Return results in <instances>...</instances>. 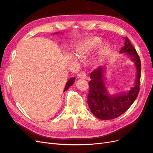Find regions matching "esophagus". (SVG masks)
Instances as JSON below:
<instances>
[{"label":"esophagus","mask_w":153,"mask_h":153,"mask_svg":"<svg viewBox=\"0 0 153 153\" xmlns=\"http://www.w3.org/2000/svg\"><path fill=\"white\" fill-rule=\"evenodd\" d=\"M86 77H87V73L85 71H81L79 74H78V78L85 79Z\"/></svg>","instance_id":"1"}]
</instances>
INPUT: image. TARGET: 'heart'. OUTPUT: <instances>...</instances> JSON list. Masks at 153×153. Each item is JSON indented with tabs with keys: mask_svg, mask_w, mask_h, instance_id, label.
Here are the masks:
<instances>
[{
	"mask_svg": "<svg viewBox=\"0 0 153 153\" xmlns=\"http://www.w3.org/2000/svg\"><path fill=\"white\" fill-rule=\"evenodd\" d=\"M102 41L100 38L92 37L88 38L80 44L77 48V52L81 57H86L87 55L93 53L94 51L100 47ZM109 46L108 45H103L100 50V55L101 57H104L109 52Z\"/></svg>",
	"mask_w": 153,
	"mask_h": 153,
	"instance_id": "heart-1",
	"label": "heart"
}]
</instances>
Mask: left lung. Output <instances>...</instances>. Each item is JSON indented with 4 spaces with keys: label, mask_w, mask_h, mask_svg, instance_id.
Listing matches in <instances>:
<instances>
[{
    "label": "left lung",
    "mask_w": 153,
    "mask_h": 153,
    "mask_svg": "<svg viewBox=\"0 0 153 153\" xmlns=\"http://www.w3.org/2000/svg\"><path fill=\"white\" fill-rule=\"evenodd\" d=\"M121 53H126L135 62L137 67V78L131 90L126 93L118 94L114 96L107 93L103 82V71L105 66H100L92 71L89 82V91L87 96V103L91 112L97 118L110 120L117 118L126 112L137 98L140 91L141 62L139 55L128 38H125L124 46Z\"/></svg>",
    "instance_id": "8db88e82"
}]
</instances>
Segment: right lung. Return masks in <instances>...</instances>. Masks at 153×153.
Masks as SVG:
<instances>
[{
  "label": "right lung",
  "instance_id": "obj_1",
  "mask_svg": "<svg viewBox=\"0 0 153 153\" xmlns=\"http://www.w3.org/2000/svg\"><path fill=\"white\" fill-rule=\"evenodd\" d=\"M56 34H57V33H56ZM75 80V77H72L68 81V82H66V84L65 85V88H64V92H65L66 90H68L69 89V87L71 86L74 84Z\"/></svg>",
  "mask_w": 153,
  "mask_h": 153
}]
</instances>
